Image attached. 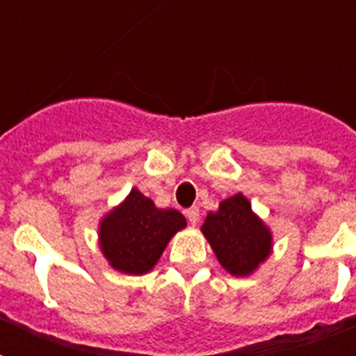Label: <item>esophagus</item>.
<instances>
[{"instance_id":"esophagus-1","label":"esophagus","mask_w":356,"mask_h":356,"mask_svg":"<svg viewBox=\"0 0 356 356\" xmlns=\"http://www.w3.org/2000/svg\"><path fill=\"white\" fill-rule=\"evenodd\" d=\"M184 213H186V219L190 221V225H197V221H199V208L197 207L188 208Z\"/></svg>"}]
</instances>
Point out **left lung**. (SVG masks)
Instances as JSON below:
<instances>
[{
    "label": "left lung",
    "instance_id": "left-lung-1",
    "mask_svg": "<svg viewBox=\"0 0 356 356\" xmlns=\"http://www.w3.org/2000/svg\"><path fill=\"white\" fill-rule=\"evenodd\" d=\"M201 232L232 276L252 274L273 250V234L243 193L225 199L216 212H208Z\"/></svg>",
    "mask_w": 356,
    "mask_h": 356
}]
</instances>
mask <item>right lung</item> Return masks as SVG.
I'll return each instance as SVG.
<instances>
[{
    "label": "right lung",
    "instance_id": "1",
    "mask_svg": "<svg viewBox=\"0 0 356 356\" xmlns=\"http://www.w3.org/2000/svg\"><path fill=\"white\" fill-rule=\"evenodd\" d=\"M184 227L183 213L157 208L152 199L133 188L100 221V250L115 270L140 276L155 267L170 239Z\"/></svg>",
    "mask_w": 356,
    "mask_h": 356
}]
</instances>
